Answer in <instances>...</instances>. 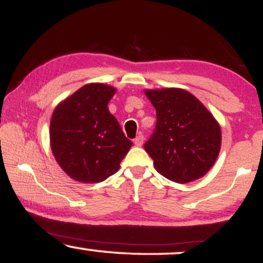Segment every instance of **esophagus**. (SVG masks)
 <instances>
[{
    "label": "esophagus",
    "instance_id": "obj_1",
    "mask_svg": "<svg viewBox=\"0 0 263 263\" xmlns=\"http://www.w3.org/2000/svg\"><path fill=\"white\" fill-rule=\"evenodd\" d=\"M143 141H144V136L143 135H138L137 137H136L134 140L136 146H142V144H143Z\"/></svg>",
    "mask_w": 263,
    "mask_h": 263
}]
</instances>
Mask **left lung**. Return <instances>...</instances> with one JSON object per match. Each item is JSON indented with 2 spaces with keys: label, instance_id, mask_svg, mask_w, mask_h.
Here are the masks:
<instances>
[{
  "label": "left lung",
  "instance_id": "left-lung-1",
  "mask_svg": "<svg viewBox=\"0 0 263 263\" xmlns=\"http://www.w3.org/2000/svg\"><path fill=\"white\" fill-rule=\"evenodd\" d=\"M156 128L144 143L159 174L176 183L199 179L218 158L221 131L206 107L182 89L147 90Z\"/></svg>",
  "mask_w": 263,
  "mask_h": 263
}]
</instances>
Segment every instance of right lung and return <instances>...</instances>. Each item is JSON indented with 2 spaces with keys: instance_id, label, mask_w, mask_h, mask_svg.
<instances>
[{
  "instance_id": "right-lung-1",
  "label": "right lung",
  "mask_w": 263,
  "mask_h": 263,
  "mask_svg": "<svg viewBox=\"0 0 263 263\" xmlns=\"http://www.w3.org/2000/svg\"><path fill=\"white\" fill-rule=\"evenodd\" d=\"M116 90L87 84L54 110L50 146L63 171L83 183L104 182L116 173L132 142L107 104Z\"/></svg>"
}]
</instances>
